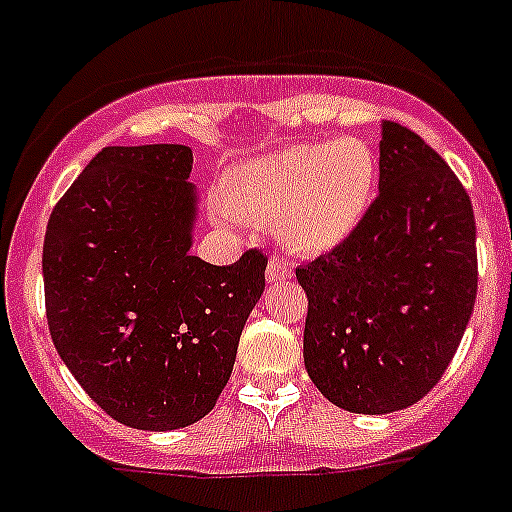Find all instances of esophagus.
Returning <instances> with one entry per match:
<instances>
[{"instance_id": "34e87169", "label": "esophagus", "mask_w": 512, "mask_h": 512, "mask_svg": "<svg viewBox=\"0 0 512 512\" xmlns=\"http://www.w3.org/2000/svg\"><path fill=\"white\" fill-rule=\"evenodd\" d=\"M291 276H294V271H291V266H286L284 261L274 259L269 264V269H266V281H269V284H284Z\"/></svg>"}]
</instances>
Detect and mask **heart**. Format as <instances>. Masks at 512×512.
<instances>
[{
    "mask_svg": "<svg viewBox=\"0 0 512 512\" xmlns=\"http://www.w3.org/2000/svg\"><path fill=\"white\" fill-rule=\"evenodd\" d=\"M379 160L354 135L253 158L223 186V221H274L299 253H329L362 226L377 198Z\"/></svg>",
    "mask_w": 512,
    "mask_h": 512,
    "instance_id": "b5f03b06",
    "label": "heart"
}]
</instances>
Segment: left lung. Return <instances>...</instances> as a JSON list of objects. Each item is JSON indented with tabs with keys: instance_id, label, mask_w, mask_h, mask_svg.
<instances>
[{
	"instance_id": "8db88e82",
	"label": "left lung",
	"mask_w": 512,
	"mask_h": 512,
	"mask_svg": "<svg viewBox=\"0 0 512 512\" xmlns=\"http://www.w3.org/2000/svg\"><path fill=\"white\" fill-rule=\"evenodd\" d=\"M296 279L316 389L357 415L405 410L440 382L475 306L470 196L420 135L384 120L372 211Z\"/></svg>"
}]
</instances>
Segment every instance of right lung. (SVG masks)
<instances>
[{"label":"right lung","mask_w":512,"mask_h":512,"mask_svg":"<svg viewBox=\"0 0 512 512\" xmlns=\"http://www.w3.org/2000/svg\"><path fill=\"white\" fill-rule=\"evenodd\" d=\"M188 145H110L52 208L42 248L52 342L80 387L135 430L188 427L216 407L266 256H191Z\"/></svg>","instance_id":"obj_1"}]
</instances>
